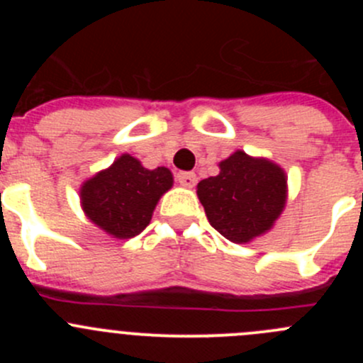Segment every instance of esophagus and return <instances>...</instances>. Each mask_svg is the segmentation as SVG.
<instances>
[{"instance_id": "1", "label": "esophagus", "mask_w": 363, "mask_h": 363, "mask_svg": "<svg viewBox=\"0 0 363 363\" xmlns=\"http://www.w3.org/2000/svg\"><path fill=\"white\" fill-rule=\"evenodd\" d=\"M177 182L184 188H193L196 184V174H193V172H179Z\"/></svg>"}]
</instances>
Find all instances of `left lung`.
I'll use <instances>...</instances> for the list:
<instances>
[{
    "label": "left lung",
    "instance_id": "1",
    "mask_svg": "<svg viewBox=\"0 0 363 363\" xmlns=\"http://www.w3.org/2000/svg\"><path fill=\"white\" fill-rule=\"evenodd\" d=\"M219 174L196 186L208 223L235 244L272 230L286 207V172L274 161L235 151L219 161Z\"/></svg>",
    "mask_w": 363,
    "mask_h": 363
}]
</instances>
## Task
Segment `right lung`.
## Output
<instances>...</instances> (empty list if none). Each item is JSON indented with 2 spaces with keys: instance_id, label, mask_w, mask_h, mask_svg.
Instances as JSON below:
<instances>
[{
  "instance_id": "right-lung-1",
  "label": "right lung",
  "mask_w": 363,
  "mask_h": 363,
  "mask_svg": "<svg viewBox=\"0 0 363 363\" xmlns=\"http://www.w3.org/2000/svg\"><path fill=\"white\" fill-rule=\"evenodd\" d=\"M174 186L168 168L149 170L140 160L121 155L80 186V205L93 225L113 239H131L151 223L160 199Z\"/></svg>"
}]
</instances>
